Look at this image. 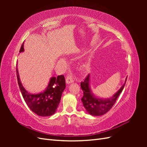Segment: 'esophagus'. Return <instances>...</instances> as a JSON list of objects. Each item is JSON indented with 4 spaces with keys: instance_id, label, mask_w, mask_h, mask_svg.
Instances as JSON below:
<instances>
[{
    "instance_id": "esophagus-1",
    "label": "esophagus",
    "mask_w": 147,
    "mask_h": 147,
    "mask_svg": "<svg viewBox=\"0 0 147 147\" xmlns=\"http://www.w3.org/2000/svg\"><path fill=\"white\" fill-rule=\"evenodd\" d=\"M65 81H66L67 84H70V83H73L74 82V78L72 77V75L71 74H69L66 77Z\"/></svg>"
}]
</instances>
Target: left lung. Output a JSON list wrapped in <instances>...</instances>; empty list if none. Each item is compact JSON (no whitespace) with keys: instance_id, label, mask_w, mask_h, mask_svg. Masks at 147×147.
Returning a JSON list of instances; mask_svg holds the SVG:
<instances>
[{"instance_id":"left-lung-1","label":"left lung","mask_w":147,"mask_h":147,"mask_svg":"<svg viewBox=\"0 0 147 147\" xmlns=\"http://www.w3.org/2000/svg\"><path fill=\"white\" fill-rule=\"evenodd\" d=\"M127 77L123 85L119 90L109 98H100L95 96L91 91L90 86V75L89 74L83 82L81 83V88L83 92L82 101L86 112L92 116L103 115L112 107L117 99L123 91L126 84Z\"/></svg>"}]
</instances>
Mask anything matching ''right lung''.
Wrapping results in <instances>:
<instances>
[{"label": "right lung", "mask_w": 147, "mask_h": 147, "mask_svg": "<svg viewBox=\"0 0 147 147\" xmlns=\"http://www.w3.org/2000/svg\"><path fill=\"white\" fill-rule=\"evenodd\" d=\"M24 43L20 53L24 52ZM18 83L26 104L34 113L40 117L51 116L56 113L61 100L63 92L65 88V80L64 75L50 78L45 90L37 94H32L25 90L22 84L18 68H16Z\"/></svg>", "instance_id": "right-lung-1"}]
</instances>
